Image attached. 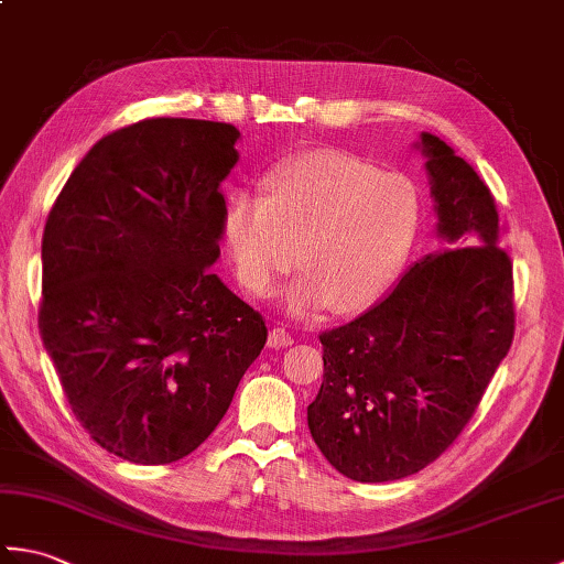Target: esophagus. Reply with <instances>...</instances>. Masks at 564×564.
<instances>
[{
	"label": "esophagus",
	"instance_id": "34e87169",
	"mask_svg": "<svg viewBox=\"0 0 564 564\" xmlns=\"http://www.w3.org/2000/svg\"><path fill=\"white\" fill-rule=\"evenodd\" d=\"M291 344H293V337H291L289 329L273 327L269 332V346H271V349H285V346H291Z\"/></svg>",
	"mask_w": 564,
	"mask_h": 564
}]
</instances>
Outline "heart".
Wrapping results in <instances>:
<instances>
[{"mask_svg": "<svg viewBox=\"0 0 564 564\" xmlns=\"http://www.w3.org/2000/svg\"><path fill=\"white\" fill-rule=\"evenodd\" d=\"M416 225L419 198L404 176L337 150L297 154L267 178V198L235 194L223 210L227 251L251 295H269L297 259L305 275L289 293L295 313L373 305L402 267Z\"/></svg>", "mask_w": 564, "mask_h": 564, "instance_id": "b5f03b06", "label": "heart"}]
</instances>
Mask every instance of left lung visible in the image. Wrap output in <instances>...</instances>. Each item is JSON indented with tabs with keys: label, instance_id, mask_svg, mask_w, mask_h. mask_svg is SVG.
<instances>
[{
	"label": "left lung",
	"instance_id": "obj_1",
	"mask_svg": "<svg viewBox=\"0 0 564 564\" xmlns=\"http://www.w3.org/2000/svg\"><path fill=\"white\" fill-rule=\"evenodd\" d=\"M436 232L453 247L416 261L354 322L322 332L325 376L307 426L356 482L402 480L470 422L513 339L511 259L495 198L441 138L422 133Z\"/></svg>",
	"mask_w": 564,
	"mask_h": 564
}]
</instances>
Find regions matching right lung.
<instances>
[{"instance_id": "right-lung-1", "label": "right lung", "mask_w": 564, "mask_h": 564, "mask_svg": "<svg viewBox=\"0 0 564 564\" xmlns=\"http://www.w3.org/2000/svg\"><path fill=\"white\" fill-rule=\"evenodd\" d=\"M237 140L196 118L113 130L47 215L41 339L77 422L123 460L196 451L267 344L263 317L210 269Z\"/></svg>"}]
</instances>
